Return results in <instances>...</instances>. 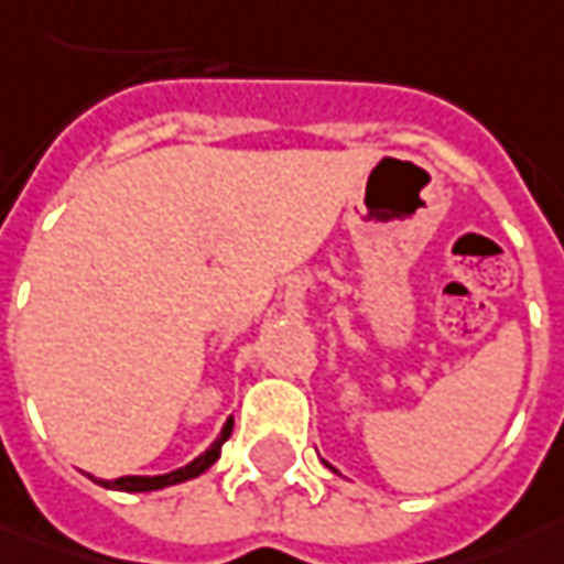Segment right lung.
Here are the masks:
<instances>
[{
	"instance_id": "right-lung-1",
	"label": "right lung",
	"mask_w": 564,
	"mask_h": 564,
	"mask_svg": "<svg viewBox=\"0 0 564 564\" xmlns=\"http://www.w3.org/2000/svg\"><path fill=\"white\" fill-rule=\"evenodd\" d=\"M230 431H234V417H227L221 427V434L218 440L205 449L203 456H196L189 465L184 468H174V471H167V475H127V477H115V480H99V477H93L99 487H111V490H124V494H149V490H165V487H174V484H184V480H193V477L205 475L218 456H221V446L224 440L230 437Z\"/></svg>"
}]
</instances>
